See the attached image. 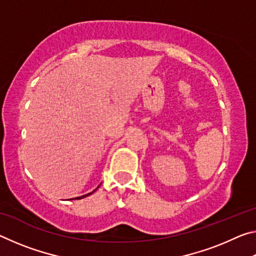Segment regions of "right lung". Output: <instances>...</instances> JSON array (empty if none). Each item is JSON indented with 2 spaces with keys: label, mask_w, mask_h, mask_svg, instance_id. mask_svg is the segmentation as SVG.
<instances>
[{
  "label": "right lung",
  "mask_w": 256,
  "mask_h": 256,
  "mask_svg": "<svg viewBox=\"0 0 256 256\" xmlns=\"http://www.w3.org/2000/svg\"><path fill=\"white\" fill-rule=\"evenodd\" d=\"M97 188L96 190H97ZM94 190H92V193H88V194H86V196H79V198H78V200H80V198H86V196H90V194H92L94 192Z\"/></svg>",
  "instance_id": "add662e5"
}]
</instances>
